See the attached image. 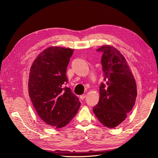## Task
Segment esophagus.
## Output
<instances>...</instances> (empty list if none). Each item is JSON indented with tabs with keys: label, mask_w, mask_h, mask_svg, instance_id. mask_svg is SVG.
I'll use <instances>...</instances> for the list:
<instances>
[{
	"label": "esophagus",
	"mask_w": 158,
	"mask_h": 158,
	"mask_svg": "<svg viewBox=\"0 0 158 158\" xmlns=\"http://www.w3.org/2000/svg\"><path fill=\"white\" fill-rule=\"evenodd\" d=\"M85 96H86V95H85V94H83V95H80V99H84L85 98Z\"/></svg>",
	"instance_id": "1"
}]
</instances>
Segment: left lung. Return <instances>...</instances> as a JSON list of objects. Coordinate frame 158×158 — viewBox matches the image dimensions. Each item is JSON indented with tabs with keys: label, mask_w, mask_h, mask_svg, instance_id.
<instances>
[{
	"label": "left lung",
	"mask_w": 158,
	"mask_h": 158,
	"mask_svg": "<svg viewBox=\"0 0 158 158\" xmlns=\"http://www.w3.org/2000/svg\"><path fill=\"white\" fill-rule=\"evenodd\" d=\"M97 51L103 52L104 82L99 87V102L93 111L103 126L113 128L125 120L135 105L136 83L125 58L115 47L103 45Z\"/></svg>",
	"instance_id": "8db88e82"
}]
</instances>
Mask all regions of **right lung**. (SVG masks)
Masks as SVG:
<instances>
[{"instance_id":"add662e5","label":"right lung","mask_w":158,"mask_h":158,"mask_svg":"<svg viewBox=\"0 0 158 158\" xmlns=\"http://www.w3.org/2000/svg\"><path fill=\"white\" fill-rule=\"evenodd\" d=\"M74 50L51 46L38 55L31 66L28 92L37 113L56 128L67 125L77 113L80 102L64 87L66 69Z\"/></svg>"}]
</instances>
